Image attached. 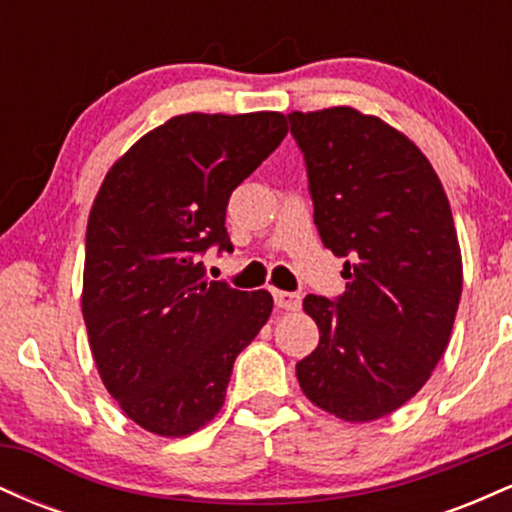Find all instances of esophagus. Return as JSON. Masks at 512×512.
I'll list each match as a JSON object with an SVG mask.
<instances>
[{
  "label": "esophagus",
  "instance_id": "34e87169",
  "mask_svg": "<svg viewBox=\"0 0 512 512\" xmlns=\"http://www.w3.org/2000/svg\"><path fill=\"white\" fill-rule=\"evenodd\" d=\"M272 293H274L276 308H281V310H298V308H301V296H298V293L279 291V289H274Z\"/></svg>",
  "mask_w": 512,
  "mask_h": 512
}]
</instances>
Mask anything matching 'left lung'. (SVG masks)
<instances>
[{"label":"left lung","instance_id":"obj_1","mask_svg":"<svg viewBox=\"0 0 512 512\" xmlns=\"http://www.w3.org/2000/svg\"><path fill=\"white\" fill-rule=\"evenodd\" d=\"M315 226L344 257L337 301L303 298L320 344L296 363L303 395L363 424L407 404L445 354L462 293L455 221L421 149L349 105L291 113Z\"/></svg>","mask_w":512,"mask_h":512}]
</instances>
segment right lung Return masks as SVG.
Wrapping results in <instances>:
<instances>
[{
	"instance_id": "right-lung-1",
	"label": "right lung",
	"mask_w": 512,
	"mask_h": 512,
	"mask_svg": "<svg viewBox=\"0 0 512 512\" xmlns=\"http://www.w3.org/2000/svg\"><path fill=\"white\" fill-rule=\"evenodd\" d=\"M281 113L170 117L105 175L86 228L81 313L105 390L166 438L207 426L236 356L272 315L269 291L204 279L199 255L233 250L231 192L286 137Z\"/></svg>"
}]
</instances>
